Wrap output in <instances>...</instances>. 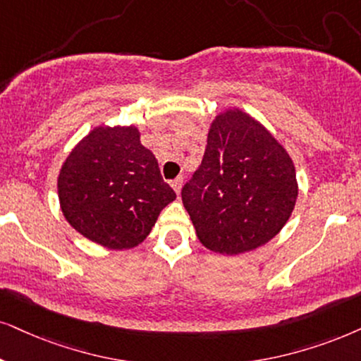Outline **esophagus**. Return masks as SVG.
<instances>
[{"mask_svg":"<svg viewBox=\"0 0 361 361\" xmlns=\"http://www.w3.org/2000/svg\"><path fill=\"white\" fill-rule=\"evenodd\" d=\"M181 185H183V178H181V176H178V178H175V180L171 181V186H173V190L176 191V195H180Z\"/></svg>","mask_w":361,"mask_h":361,"instance_id":"obj_1","label":"esophagus"}]
</instances>
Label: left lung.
Masks as SVG:
<instances>
[{
	"mask_svg": "<svg viewBox=\"0 0 361 361\" xmlns=\"http://www.w3.org/2000/svg\"><path fill=\"white\" fill-rule=\"evenodd\" d=\"M202 165L181 198L203 246L214 253L257 250L280 233L293 212V159L262 123L228 108L209 125Z\"/></svg>",
	"mask_w": 361,
	"mask_h": 361,
	"instance_id": "1",
	"label": "left lung"
}]
</instances>
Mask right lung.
I'll return each instance as SVG.
<instances>
[{"label":"right lung","instance_id":"add662e5","mask_svg":"<svg viewBox=\"0 0 361 361\" xmlns=\"http://www.w3.org/2000/svg\"><path fill=\"white\" fill-rule=\"evenodd\" d=\"M66 221L109 250L138 246L176 198L136 126H97L71 149L58 175Z\"/></svg>","mask_w":361,"mask_h":361}]
</instances>
